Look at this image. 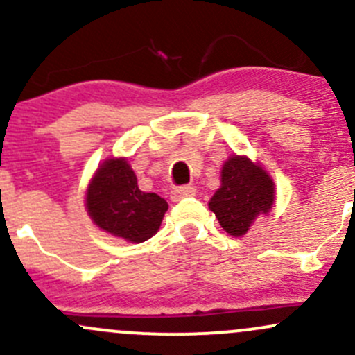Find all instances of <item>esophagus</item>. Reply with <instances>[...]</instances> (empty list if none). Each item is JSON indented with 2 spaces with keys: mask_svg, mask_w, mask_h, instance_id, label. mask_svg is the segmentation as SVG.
I'll list each match as a JSON object with an SVG mask.
<instances>
[{
  "mask_svg": "<svg viewBox=\"0 0 355 355\" xmlns=\"http://www.w3.org/2000/svg\"><path fill=\"white\" fill-rule=\"evenodd\" d=\"M196 194V187H192V185H180V187H175L173 191L170 192V198L171 200H182L185 198H191V196Z\"/></svg>",
  "mask_w": 355,
  "mask_h": 355,
  "instance_id": "esophagus-1",
  "label": "esophagus"
}]
</instances>
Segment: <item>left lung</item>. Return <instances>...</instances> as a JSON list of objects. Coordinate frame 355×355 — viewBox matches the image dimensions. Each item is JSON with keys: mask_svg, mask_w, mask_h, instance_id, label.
I'll return each mask as SVG.
<instances>
[{"mask_svg": "<svg viewBox=\"0 0 355 355\" xmlns=\"http://www.w3.org/2000/svg\"><path fill=\"white\" fill-rule=\"evenodd\" d=\"M275 184L270 175L249 157L234 156L223 164L221 187L209 200L221 228L234 237L245 235L259 214L270 213Z\"/></svg>", "mask_w": 355, "mask_h": 355, "instance_id": "8db88e82", "label": "left lung"}]
</instances>
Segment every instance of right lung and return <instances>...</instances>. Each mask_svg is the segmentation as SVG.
Wrapping results in <instances>:
<instances>
[{
	"instance_id": "add662e5",
	"label": "right lung",
	"mask_w": 355,
	"mask_h": 355,
	"mask_svg": "<svg viewBox=\"0 0 355 355\" xmlns=\"http://www.w3.org/2000/svg\"><path fill=\"white\" fill-rule=\"evenodd\" d=\"M89 216L99 228L128 242H144L159 228L168 209L155 192H142L125 159H108L96 171L85 198Z\"/></svg>"
}]
</instances>
